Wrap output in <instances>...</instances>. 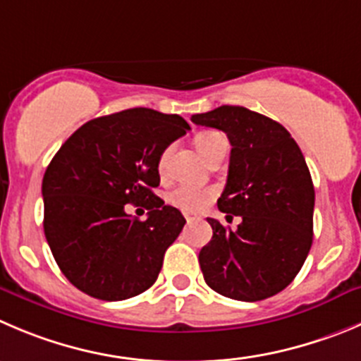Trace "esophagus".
<instances>
[{
	"label": "esophagus",
	"mask_w": 361,
	"mask_h": 361,
	"mask_svg": "<svg viewBox=\"0 0 361 361\" xmlns=\"http://www.w3.org/2000/svg\"><path fill=\"white\" fill-rule=\"evenodd\" d=\"M184 218H186L188 223H191V221H195V219H198L197 216H193V214H184Z\"/></svg>",
	"instance_id": "34e87169"
}]
</instances>
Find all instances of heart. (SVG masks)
Instances as JSON below:
<instances>
[{"label": "heart", "mask_w": 361, "mask_h": 361, "mask_svg": "<svg viewBox=\"0 0 361 361\" xmlns=\"http://www.w3.org/2000/svg\"><path fill=\"white\" fill-rule=\"evenodd\" d=\"M226 142L225 136L218 131H204L198 133L195 136V145H197L198 152L207 159L209 154L214 150V147L218 143ZM170 147L164 149L161 152L159 159H157V171L161 175L166 173L168 170V161H170ZM216 197V190L214 188L209 186H197V184H180L175 190H171L168 193V202H170L173 207L180 209V211L186 212H198L202 209L207 207L209 204L212 202V198Z\"/></svg>", "instance_id": "heart-1"}]
</instances>
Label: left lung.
I'll use <instances>...</instances> for the list:
<instances>
[{
    "instance_id": "obj_1",
    "label": "left lung",
    "mask_w": 361,
    "mask_h": 361,
    "mask_svg": "<svg viewBox=\"0 0 361 361\" xmlns=\"http://www.w3.org/2000/svg\"><path fill=\"white\" fill-rule=\"evenodd\" d=\"M191 122L228 136V177L218 209L243 218L235 230L207 218L212 239L198 255L205 283L239 301L274 296L300 273L314 239L307 161L286 127L243 106H219Z\"/></svg>"
}]
</instances>
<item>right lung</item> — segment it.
<instances>
[{"label":"right lung","instance_id":"obj_1","mask_svg":"<svg viewBox=\"0 0 361 361\" xmlns=\"http://www.w3.org/2000/svg\"><path fill=\"white\" fill-rule=\"evenodd\" d=\"M186 131L183 116L133 108L83 123L60 147L42 180L44 234L72 286L104 301L154 286L186 223L152 193L157 159ZM143 201L145 222L126 214V203Z\"/></svg>","mask_w":361,"mask_h":361}]
</instances>
